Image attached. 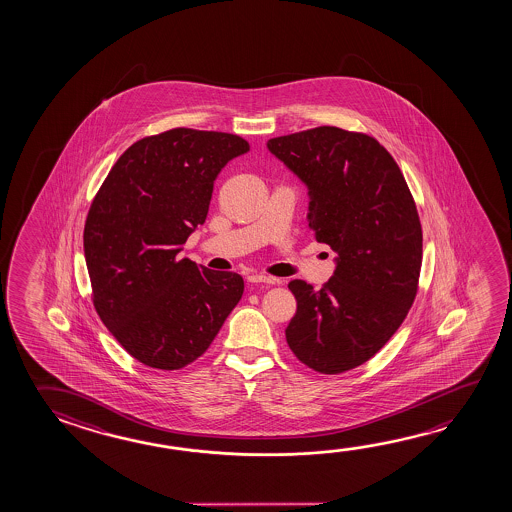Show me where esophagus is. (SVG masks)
<instances>
[{
    "label": "esophagus",
    "mask_w": 512,
    "mask_h": 512,
    "mask_svg": "<svg viewBox=\"0 0 512 512\" xmlns=\"http://www.w3.org/2000/svg\"><path fill=\"white\" fill-rule=\"evenodd\" d=\"M248 282H250V284L275 285L278 284L280 280L275 277H268V275H250V277H248Z\"/></svg>",
    "instance_id": "34e87169"
}]
</instances>
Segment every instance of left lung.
I'll use <instances>...</instances> for the list:
<instances>
[{
    "instance_id": "8db88e82",
    "label": "left lung",
    "mask_w": 512,
    "mask_h": 512,
    "mask_svg": "<svg viewBox=\"0 0 512 512\" xmlns=\"http://www.w3.org/2000/svg\"><path fill=\"white\" fill-rule=\"evenodd\" d=\"M309 187V228L337 252L321 289L291 280L296 314L285 339L305 366L337 375L369 361L418 293L423 234L409 185L375 137L318 126L269 139Z\"/></svg>"
}]
</instances>
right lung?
<instances>
[{"label":"right lung","instance_id":"obj_1","mask_svg":"<svg viewBox=\"0 0 512 512\" xmlns=\"http://www.w3.org/2000/svg\"><path fill=\"white\" fill-rule=\"evenodd\" d=\"M248 150L239 135L173 128L132 144L94 196L84 228L94 309L150 368L196 361L243 296L241 275L178 253L205 223L219 171Z\"/></svg>","mask_w":512,"mask_h":512}]
</instances>
